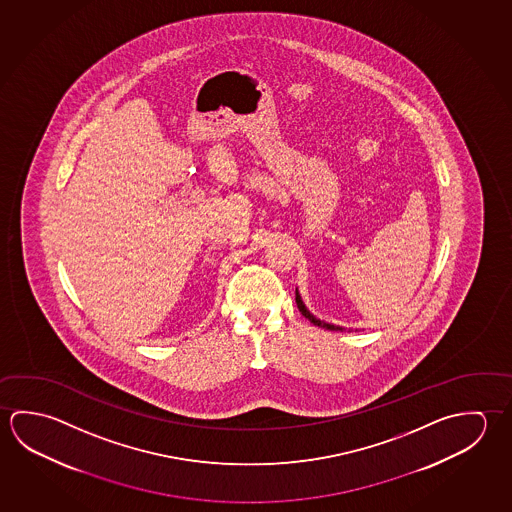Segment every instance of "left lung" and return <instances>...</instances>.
I'll return each mask as SVG.
<instances>
[{
	"instance_id": "8db88e82",
	"label": "left lung",
	"mask_w": 512,
	"mask_h": 512,
	"mask_svg": "<svg viewBox=\"0 0 512 512\" xmlns=\"http://www.w3.org/2000/svg\"><path fill=\"white\" fill-rule=\"evenodd\" d=\"M296 305H298L300 313L304 314L305 318H307L309 322L314 323L316 327H322V329H327V331H343V329L338 327V325H331V323H325L322 322V320H318V318H314L313 314L309 313V311L305 309L304 302H302V298L298 295V291H296Z\"/></svg>"
}]
</instances>
